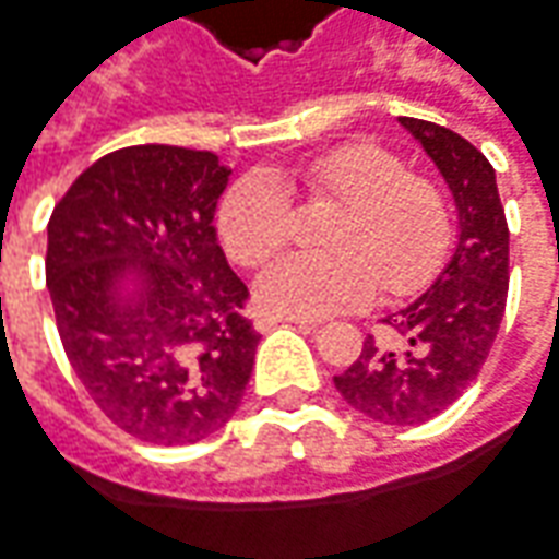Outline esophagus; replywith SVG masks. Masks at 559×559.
Returning <instances> with one entry per match:
<instances>
[{
  "label": "esophagus",
  "mask_w": 559,
  "mask_h": 559,
  "mask_svg": "<svg viewBox=\"0 0 559 559\" xmlns=\"http://www.w3.org/2000/svg\"><path fill=\"white\" fill-rule=\"evenodd\" d=\"M278 323H284V326H299V330H318V323L314 320H306V318H287V314H266V318L257 320V330H269V326H278Z\"/></svg>",
  "instance_id": "obj_1"
}]
</instances>
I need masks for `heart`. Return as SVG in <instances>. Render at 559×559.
<instances>
[{
    "instance_id": "obj_1",
    "label": "heart",
    "mask_w": 559,
    "mask_h": 559,
    "mask_svg": "<svg viewBox=\"0 0 559 559\" xmlns=\"http://www.w3.org/2000/svg\"><path fill=\"white\" fill-rule=\"evenodd\" d=\"M308 193L342 199L326 229V253H287L257 278V302L287 318H330L388 293L415 290L451 245L448 202L427 178L405 175L374 144H345L302 169ZM221 239L245 266L266 263L290 239L287 190L269 175H245L221 202Z\"/></svg>"
}]
</instances>
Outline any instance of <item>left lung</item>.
I'll return each instance as SVG.
<instances>
[{"mask_svg":"<svg viewBox=\"0 0 559 559\" xmlns=\"http://www.w3.org/2000/svg\"><path fill=\"white\" fill-rule=\"evenodd\" d=\"M432 159L456 209V241L442 272L415 302L388 314L400 338H366L335 390L360 415L388 427H417L463 396L481 372L506 314L509 224L497 171L481 151L439 123L400 117Z\"/></svg>","mask_w":559,"mask_h":559,"instance_id":"left-lung-1","label":"left lung"}]
</instances>
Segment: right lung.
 Here are the masks:
<instances>
[{
	"instance_id": "right-lung-1",
	"label": "right lung",
	"mask_w": 559,
	"mask_h": 559,
	"mask_svg": "<svg viewBox=\"0 0 559 559\" xmlns=\"http://www.w3.org/2000/svg\"><path fill=\"white\" fill-rule=\"evenodd\" d=\"M233 169L132 144L96 159L48 224V293L90 400L130 436L193 444L241 405L260 333L217 241Z\"/></svg>"
}]
</instances>
